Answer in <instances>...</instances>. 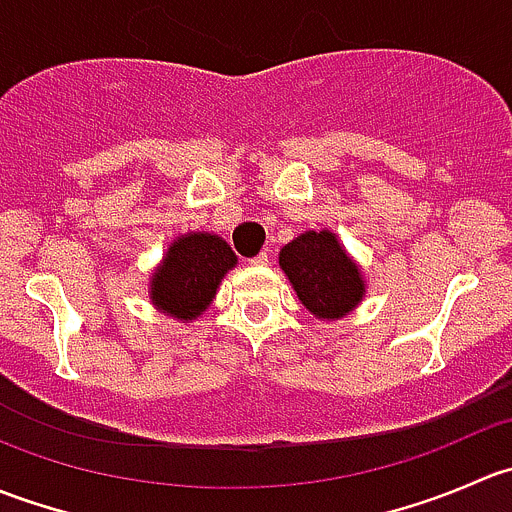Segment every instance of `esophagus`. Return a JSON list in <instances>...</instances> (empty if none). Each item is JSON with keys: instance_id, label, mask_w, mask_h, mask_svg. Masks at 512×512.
<instances>
[{"instance_id": "esophagus-1", "label": "esophagus", "mask_w": 512, "mask_h": 512, "mask_svg": "<svg viewBox=\"0 0 512 512\" xmlns=\"http://www.w3.org/2000/svg\"><path fill=\"white\" fill-rule=\"evenodd\" d=\"M267 262H270V255H267V252H260V255H255L250 260V265H255V267H262V265H267Z\"/></svg>"}]
</instances>
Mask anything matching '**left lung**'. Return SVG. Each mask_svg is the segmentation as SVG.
I'll list each match as a JSON object with an SVG mask.
<instances>
[{"label":"left lung","mask_w":512,"mask_h":512,"mask_svg":"<svg viewBox=\"0 0 512 512\" xmlns=\"http://www.w3.org/2000/svg\"><path fill=\"white\" fill-rule=\"evenodd\" d=\"M280 267L292 282L299 302L319 319H339L364 294L359 267L347 257L332 232H304L282 247Z\"/></svg>","instance_id":"8db88e82"}]
</instances>
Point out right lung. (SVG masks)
I'll use <instances>...</instances> for the list:
<instances>
[{
	"label": "right lung",
	"instance_id": "right-lung-1",
	"mask_svg": "<svg viewBox=\"0 0 512 512\" xmlns=\"http://www.w3.org/2000/svg\"><path fill=\"white\" fill-rule=\"evenodd\" d=\"M235 262V252L227 247L223 237L208 232L178 237L168 247L160 270L153 275V302L170 317L185 322L195 319L213 302L215 289Z\"/></svg>",
	"mask_w": 512,
	"mask_h": 512
}]
</instances>
